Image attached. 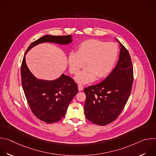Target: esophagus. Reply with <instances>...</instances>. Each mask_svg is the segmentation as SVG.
Wrapping results in <instances>:
<instances>
[{
    "label": "esophagus",
    "instance_id": "esophagus-1",
    "mask_svg": "<svg viewBox=\"0 0 156 156\" xmlns=\"http://www.w3.org/2000/svg\"><path fill=\"white\" fill-rule=\"evenodd\" d=\"M78 90L79 91H82L83 90V86L81 84H78Z\"/></svg>",
    "mask_w": 156,
    "mask_h": 156
}]
</instances>
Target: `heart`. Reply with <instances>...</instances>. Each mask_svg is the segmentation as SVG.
I'll return each mask as SVG.
<instances>
[{
    "label": "heart",
    "mask_w": 156,
    "mask_h": 156,
    "mask_svg": "<svg viewBox=\"0 0 156 156\" xmlns=\"http://www.w3.org/2000/svg\"><path fill=\"white\" fill-rule=\"evenodd\" d=\"M119 52L114 42H105L98 39H88L78 47L76 52H70L69 65L71 73L76 74L83 68L84 63L87 67L75 77L81 84L93 81L108 74L114 67Z\"/></svg>",
    "instance_id": "1"
}]
</instances>
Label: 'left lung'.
<instances>
[{
    "mask_svg": "<svg viewBox=\"0 0 156 156\" xmlns=\"http://www.w3.org/2000/svg\"><path fill=\"white\" fill-rule=\"evenodd\" d=\"M120 44L119 59L113 71L98 84L84 89L86 118L98 125L112 123L122 112L130 95L133 69L127 49Z\"/></svg>",
    "mask_w": 156,
    "mask_h": 156,
    "instance_id": "left-lung-1",
    "label": "left lung"
}]
</instances>
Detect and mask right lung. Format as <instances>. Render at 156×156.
<instances>
[{"instance_id":"1","label":"right lung","mask_w":156,"mask_h":156,"mask_svg":"<svg viewBox=\"0 0 156 156\" xmlns=\"http://www.w3.org/2000/svg\"><path fill=\"white\" fill-rule=\"evenodd\" d=\"M47 42L66 45L72 42V35H45L33 42L22 61L21 76L25 95L32 112L39 120L52 123L65 116L69 104L78 89L74 80L64 74L55 80L48 81L36 78L30 71L25 60L27 53L37 44Z\"/></svg>"}]
</instances>
